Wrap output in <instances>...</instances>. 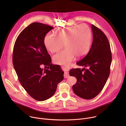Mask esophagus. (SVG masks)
I'll return each instance as SVG.
<instances>
[{
    "mask_svg": "<svg viewBox=\"0 0 126 126\" xmlns=\"http://www.w3.org/2000/svg\"><path fill=\"white\" fill-rule=\"evenodd\" d=\"M63 68H64V69H67V67L66 66H63ZM69 73L67 72H64V77L65 78H67L68 77H69Z\"/></svg>",
    "mask_w": 126,
    "mask_h": 126,
    "instance_id": "esophagus-1",
    "label": "esophagus"
}]
</instances>
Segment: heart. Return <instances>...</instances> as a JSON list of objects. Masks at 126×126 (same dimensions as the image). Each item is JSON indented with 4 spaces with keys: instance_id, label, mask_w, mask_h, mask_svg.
Instances as JSON below:
<instances>
[{
    "instance_id": "heart-1",
    "label": "heart",
    "mask_w": 126,
    "mask_h": 126,
    "mask_svg": "<svg viewBox=\"0 0 126 126\" xmlns=\"http://www.w3.org/2000/svg\"><path fill=\"white\" fill-rule=\"evenodd\" d=\"M54 36L48 34L44 38V45L49 52L55 53L64 45L66 49L58 52L53 57L57 64L67 65L73 61L75 56H85L90 48L92 33L90 28L85 24L69 27L59 28L54 31Z\"/></svg>"
}]
</instances>
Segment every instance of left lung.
Wrapping results in <instances>:
<instances>
[{
    "label": "left lung",
    "mask_w": 126,
    "mask_h": 126,
    "mask_svg": "<svg viewBox=\"0 0 126 126\" xmlns=\"http://www.w3.org/2000/svg\"><path fill=\"white\" fill-rule=\"evenodd\" d=\"M93 42L87 55L77 65L83 68L72 69L71 76L77 79L72 88L74 93L85 99H92L97 96L104 88L110 72L112 53L108 38L103 32L91 25Z\"/></svg>",
    "instance_id": "8db88e82"
}]
</instances>
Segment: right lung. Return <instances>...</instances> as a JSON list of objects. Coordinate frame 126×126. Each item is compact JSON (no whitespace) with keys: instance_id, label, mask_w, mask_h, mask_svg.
<instances>
[{"instance_id":"add662e5","label":"right lung","mask_w":126,"mask_h":126,"mask_svg":"<svg viewBox=\"0 0 126 126\" xmlns=\"http://www.w3.org/2000/svg\"><path fill=\"white\" fill-rule=\"evenodd\" d=\"M53 27L41 23L28 25L17 37L13 48L12 61L18 80L33 99L43 101L56 92L64 78V72L51 58L44 44L46 34ZM42 65L48 66L42 69Z\"/></svg>"}]
</instances>
